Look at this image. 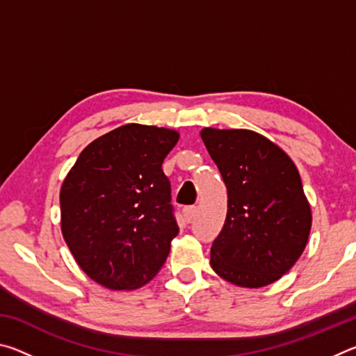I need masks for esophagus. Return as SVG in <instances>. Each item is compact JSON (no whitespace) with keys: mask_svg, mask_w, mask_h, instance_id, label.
I'll use <instances>...</instances> for the list:
<instances>
[{"mask_svg":"<svg viewBox=\"0 0 356 356\" xmlns=\"http://www.w3.org/2000/svg\"><path fill=\"white\" fill-rule=\"evenodd\" d=\"M195 215H196V207L190 206V207H185V209H184L185 221H188V222H190L193 218H195Z\"/></svg>","mask_w":356,"mask_h":356,"instance_id":"esophagus-1","label":"esophagus"}]
</instances>
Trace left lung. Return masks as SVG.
<instances>
[{
	"label": "left lung",
	"mask_w": 356,
	"mask_h": 356,
	"mask_svg": "<svg viewBox=\"0 0 356 356\" xmlns=\"http://www.w3.org/2000/svg\"><path fill=\"white\" fill-rule=\"evenodd\" d=\"M201 138L227 188L226 221L210 248V265L234 286L272 284L298 261L311 232L297 166L252 130L206 127Z\"/></svg>",
	"instance_id": "obj_1"
}]
</instances>
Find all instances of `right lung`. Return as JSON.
<instances>
[{
  "label": "right lung",
  "instance_id": "obj_1",
  "mask_svg": "<svg viewBox=\"0 0 356 356\" xmlns=\"http://www.w3.org/2000/svg\"><path fill=\"white\" fill-rule=\"evenodd\" d=\"M179 131L127 124L81 150L65 176L61 231L76 264L110 291H134L163 267L179 234L161 165Z\"/></svg>",
  "mask_w": 356,
  "mask_h": 356
}]
</instances>
